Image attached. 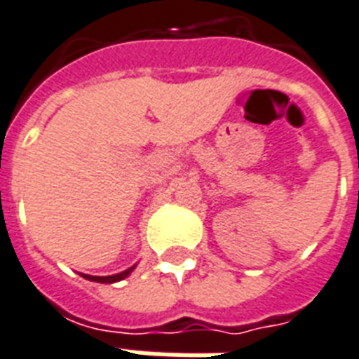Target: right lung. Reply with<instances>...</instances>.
Segmentation results:
<instances>
[{
  "instance_id": "right-lung-1",
  "label": "right lung",
  "mask_w": 359,
  "mask_h": 359,
  "mask_svg": "<svg viewBox=\"0 0 359 359\" xmlns=\"http://www.w3.org/2000/svg\"><path fill=\"white\" fill-rule=\"evenodd\" d=\"M134 271V266H130V269H126V271L118 272V274H113V276H90V274H81L83 278L90 280V282H100V284H113V282H118V280L126 278L130 272Z\"/></svg>"
}]
</instances>
